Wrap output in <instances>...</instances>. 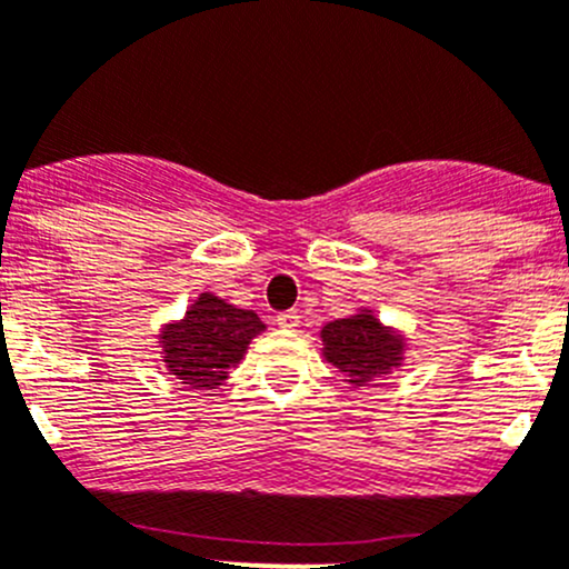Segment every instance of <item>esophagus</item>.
<instances>
[{"label":"esophagus","mask_w":569,"mask_h":569,"mask_svg":"<svg viewBox=\"0 0 569 569\" xmlns=\"http://www.w3.org/2000/svg\"><path fill=\"white\" fill-rule=\"evenodd\" d=\"M274 325L283 330H295L297 325H300V313L297 311H280L278 317H274Z\"/></svg>","instance_id":"esophagus-1"}]
</instances>
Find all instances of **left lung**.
<instances>
[{
  "instance_id": "8db88e82",
  "label": "left lung",
  "mask_w": 569,
  "mask_h": 569,
  "mask_svg": "<svg viewBox=\"0 0 569 569\" xmlns=\"http://www.w3.org/2000/svg\"><path fill=\"white\" fill-rule=\"evenodd\" d=\"M325 358L333 363L350 383H367L369 378L386 375L402 352V339L386 330L372 313L336 319L322 328Z\"/></svg>"
}]
</instances>
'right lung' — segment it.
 Here are the masks:
<instances>
[{"label":"right lung","instance_id":"add662e5","mask_svg":"<svg viewBox=\"0 0 569 569\" xmlns=\"http://www.w3.org/2000/svg\"><path fill=\"white\" fill-rule=\"evenodd\" d=\"M261 330L258 313L200 295L180 322L161 330L163 363L191 389H217Z\"/></svg>","mask_w":569,"mask_h":569}]
</instances>
